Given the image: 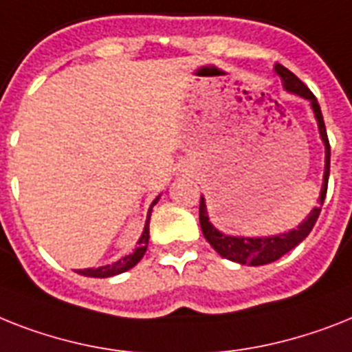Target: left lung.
<instances>
[{
	"label": "left lung",
	"instance_id": "left-lung-1",
	"mask_svg": "<svg viewBox=\"0 0 352 352\" xmlns=\"http://www.w3.org/2000/svg\"><path fill=\"white\" fill-rule=\"evenodd\" d=\"M276 76L282 79V87L285 92L295 94V96L304 97L307 99L315 113L316 124H318L320 139L324 142L325 146V166H324V181H322V190H320L318 197V206L311 210L304 222H300L295 230L285 231V233H278V235H270V236H235V235H226L222 231H219L215 226L210 222L208 217V208H206V199L201 197V206H199V221H201V230L204 233V239L211 244V248L224 258L236 262V264H248V265H264L271 264L278 260L280 256H284L285 253H289L293 248L304 241L305 236L309 235L313 226L316 224L322 210V204L325 201V193H327V182H329V164H331V146L329 139H327V131H325L324 117H322V110L316 101V97L313 96L309 88L305 87L304 82L300 81L295 74L287 70L285 67L275 65Z\"/></svg>",
	"mask_w": 352,
	"mask_h": 352
}]
</instances>
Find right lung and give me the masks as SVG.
<instances>
[{
  "label": "right lung",
  "mask_w": 352,
  "mask_h": 352,
  "mask_svg": "<svg viewBox=\"0 0 352 352\" xmlns=\"http://www.w3.org/2000/svg\"><path fill=\"white\" fill-rule=\"evenodd\" d=\"M159 197H157L155 201L151 202L150 210H148L146 222H144V230H142L141 236H139V241H137V248L133 250V253H130V255H126V256H122V258H119L117 262H113V264L101 265V267H88V270H77V273L82 276H92V278H108V276L121 275V273H124V271L131 270V267H133V265H135L137 262L142 258V256H144V253H146V250H148V241H150L151 208L157 204Z\"/></svg>",
  "instance_id": "obj_1"
}]
</instances>
